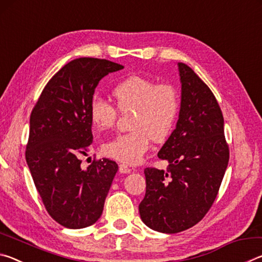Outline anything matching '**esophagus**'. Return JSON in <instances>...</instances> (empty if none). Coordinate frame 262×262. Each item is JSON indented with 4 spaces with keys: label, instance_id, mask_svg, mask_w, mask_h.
<instances>
[{
    "label": "esophagus",
    "instance_id": "esophagus-1",
    "mask_svg": "<svg viewBox=\"0 0 262 262\" xmlns=\"http://www.w3.org/2000/svg\"><path fill=\"white\" fill-rule=\"evenodd\" d=\"M132 171V168L127 165V164H120L119 165V172L120 173H129V172Z\"/></svg>",
    "mask_w": 262,
    "mask_h": 262
}]
</instances>
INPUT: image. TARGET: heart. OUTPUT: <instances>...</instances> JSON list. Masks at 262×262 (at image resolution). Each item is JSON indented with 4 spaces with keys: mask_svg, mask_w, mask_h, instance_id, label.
<instances>
[{
    "mask_svg": "<svg viewBox=\"0 0 262 262\" xmlns=\"http://www.w3.org/2000/svg\"><path fill=\"white\" fill-rule=\"evenodd\" d=\"M112 95L121 113L134 112L133 130L106 141L103 152L121 163L137 164L151 147V140L163 142L171 135L179 117L180 94L173 84L134 75L118 83ZM117 109L110 101L94 97L89 114L97 129L104 130L117 123Z\"/></svg>",
    "mask_w": 262,
    "mask_h": 262,
    "instance_id": "heart-1",
    "label": "heart"
}]
</instances>
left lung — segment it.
Returning <instances> with one entry per match:
<instances>
[{
    "label": "left lung",
    "instance_id": "obj_1",
    "mask_svg": "<svg viewBox=\"0 0 262 262\" xmlns=\"http://www.w3.org/2000/svg\"><path fill=\"white\" fill-rule=\"evenodd\" d=\"M181 105L176 129L158 152L166 171L145 167L140 216L150 229L177 233L198 224L214 203L229 162L223 114L209 86L179 62Z\"/></svg>",
    "mask_w": 262,
    "mask_h": 262
}]
</instances>
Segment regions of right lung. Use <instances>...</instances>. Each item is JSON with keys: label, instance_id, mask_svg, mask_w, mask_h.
<instances>
[{"label": "right lung", "instance_id": "right-lung-1", "mask_svg": "<svg viewBox=\"0 0 262 262\" xmlns=\"http://www.w3.org/2000/svg\"><path fill=\"white\" fill-rule=\"evenodd\" d=\"M122 68L96 57L70 61L48 81L31 112L26 163L47 212L64 228L90 227L103 212L118 164L94 159L83 170L81 157L94 139L89 105L95 89Z\"/></svg>", "mask_w": 262, "mask_h": 262}]
</instances>
